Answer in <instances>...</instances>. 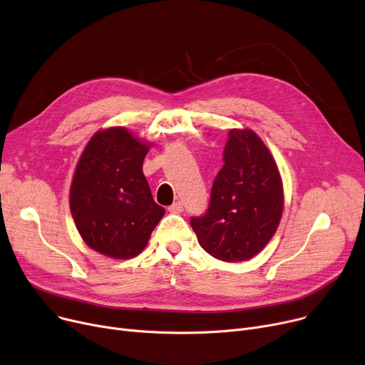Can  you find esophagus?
Wrapping results in <instances>:
<instances>
[{"label": "esophagus", "instance_id": "esophagus-1", "mask_svg": "<svg viewBox=\"0 0 365 365\" xmlns=\"http://www.w3.org/2000/svg\"><path fill=\"white\" fill-rule=\"evenodd\" d=\"M168 211H170V212H173V214H179V212H182V211H183V202L176 201L175 204H172V205L168 207Z\"/></svg>", "mask_w": 365, "mask_h": 365}]
</instances>
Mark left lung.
<instances>
[{
	"instance_id": "8db88e82",
	"label": "left lung",
	"mask_w": 365,
	"mask_h": 365,
	"mask_svg": "<svg viewBox=\"0 0 365 365\" xmlns=\"http://www.w3.org/2000/svg\"><path fill=\"white\" fill-rule=\"evenodd\" d=\"M208 210L190 217L200 245L214 258L239 262L257 255L273 237L283 211L279 168L252 130L232 129Z\"/></svg>"
}]
</instances>
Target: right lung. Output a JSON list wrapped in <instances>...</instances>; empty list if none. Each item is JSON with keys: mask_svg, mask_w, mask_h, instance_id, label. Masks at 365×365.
<instances>
[{"mask_svg": "<svg viewBox=\"0 0 365 365\" xmlns=\"http://www.w3.org/2000/svg\"><path fill=\"white\" fill-rule=\"evenodd\" d=\"M148 145L123 128L88 142L70 189L73 220L85 244L111 258L138 255L164 215L143 176Z\"/></svg>", "mask_w": 365, "mask_h": 365, "instance_id": "add662e5", "label": "right lung"}]
</instances>
